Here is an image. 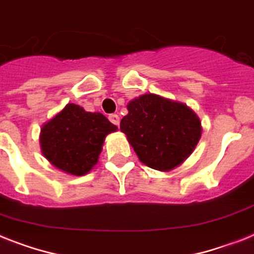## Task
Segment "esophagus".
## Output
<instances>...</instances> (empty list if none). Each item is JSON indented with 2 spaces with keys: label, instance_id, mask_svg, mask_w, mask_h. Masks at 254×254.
<instances>
[{
  "label": "esophagus",
  "instance_id": "1",
  "mask_svg": "<svg viewBox=\"0 0 254 254\" xmlns=\"http://www.w3.org/2000/svg\"><path fill=\"white\" fill-rule=\"evenodd\" d=\"M108 119H109V121H111L112 124H115V125H119V124H120V116H119V115H116V113L109 115Z\"/></svg>",
  "mask_w": 254,
  "mask_h": 254
}]
</instances>
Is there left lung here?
Returning <instances> with one entry per match:
<instances>
[{"mask_svg":"<svg viewBox=\"0 0 254 254\" xmlns=\"http://www.w3.org/2000/svg\"><path fill=\"white\" fill-rule=\"evenodd\" d=\"M127 111L120 130L127 134L139 160L152 170L180 166L201 138L198 116L183 103L146 94L129 102Z\"/></svg>","mask_w":254,"mask_h":254,"instance_id":"8db88e82","label":"left lung"}]
</instances>
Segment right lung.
Listing matches in <instances>:
<instances>
[{
    "label": "right lung",
    "mask_w": 254,
    "mask_h": 254,
    "mask_svg": "<svg viewBox=\"0 0 254 254\" xmlns=\"http://www.w3.org/2000/svg\"><path fill=\"white\" fill-rule=\"evenodd\" d=\"M116 130L104 115L86 112L71 103L43 125L41 152L56 168L83 176L98 163L107 135Z\"/></svg>",
    "instance_id": "add662e5"
}]
</instances>
